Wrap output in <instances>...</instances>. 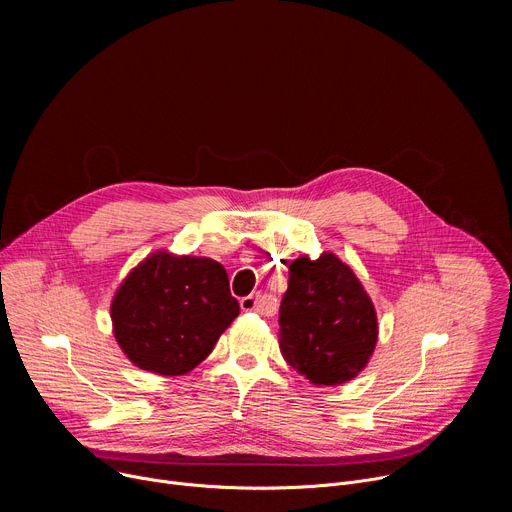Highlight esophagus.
<instances>
[{
	"mask_svg": "<svg viewBox=\"0 0 512 512\" xmlns=\"http://www.w3.org/2000/svg\"><path fill=\"white\" fill-rule=\"evenodd\" d=\"M241 310L243 312H255V310H263V296L253 294L241 300Z\"/></svg>",
	"mask_w": 512,
	"mask_h": 512,
	"instance_id": "esophagus-1",
	"label": "esophagus"
}]
</instances>
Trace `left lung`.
<instances>
[{"instance_id": "left-lung-1", "label": "left lung", "mask_w": 512, "mask_h": 512, "mask_svg": "<svg viewBox=\"0 0 512 512\" xmlns=\"http://www.w3.org/2000/svg\"><path fill=\"white\" fill-rule=\"evenodd\" d=\"M279 348L291 369L316 387L358 377L379 340L377 310L350 265L324 251L289 263L279 308Z\"/></svg>"}]
</instances>
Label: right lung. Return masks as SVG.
Instances as JSON below:
<instances>
[{
	"instance_id": "1",
	"label": "right lung",
	"mask_w": 512,
	"mask_h": 512,
	"mask_svg": "<svg viewBox=\"0 0 512 512\" xmlns=\"http://www.w3.org/2000/svg\"><path fill=\"white\" fill-rule=\"evenodd\" d=\"M239 316L225 267L160 249L143 257L111 300L113 336L137 369L182 377Z\"/></svg>"
}]
</instances>
